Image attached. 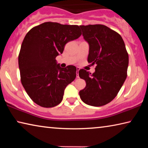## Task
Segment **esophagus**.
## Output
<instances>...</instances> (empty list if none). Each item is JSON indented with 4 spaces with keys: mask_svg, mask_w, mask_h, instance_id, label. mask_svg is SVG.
I'll use <instances>...</instances> for the list:
<instances>
[{
    "mask_svg": "<svg viewBox=\"0 0 148 148\" xmlns=\"http://www.w3.org/2000/svg\"><path fill=\"white\" fill-rule=\"evenodd\" d=\"M76 69H77V77H79L78 72H79V67H77Z\"/></svg>",
    "mask_w": 148,
    "mask_h": 148,
    "instance_id": "1",
    "label": "esophagus"
}]
</instances>
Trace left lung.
<instances>
[{"instance_id":"1","label":"left lung","mask_w":148,"mask_h":148,"mask_svg":"<svg viewBox=\"0 0 148 148\" xmlns=\"http://www.w3.org/2000/svg\"><path fill=\"white\" fill-rule=\"evenodd\" d=\"M89 46L87 61L96 64L93 74L79 71L86 86L79 91L82 101L93 106L111 102L121 88L127 76L129 55L120 34L103 25L79 26Z\"/></svg>"}]
</instances>
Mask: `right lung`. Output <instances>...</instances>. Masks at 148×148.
Here are the masks:
<instances>
[{"label": "right lung", "instance_id": "1", "mask_svg": "<svg viewBox=\"0 0 148 148\" xmlns=\"http://www.w3.org/2000/svg\"><path fill=\"white\" fill-rule=\"evenodd\" d=\"M81 35L78 25L46 22L25 36L18 57L21 82L39 106L51 108L61 103L66 87L76 78V66L61 68L56 58L62 53L67 42Z\"/></svg>", "mask_w": 148, "mask_h": 148}]
</instances>
